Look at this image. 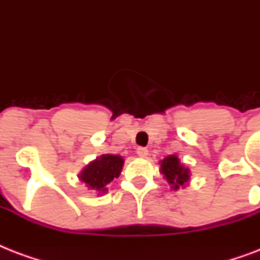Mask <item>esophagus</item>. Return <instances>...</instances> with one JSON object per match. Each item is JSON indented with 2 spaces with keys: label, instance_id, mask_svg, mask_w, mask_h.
Wrapping results in <instances>:
<instances>
[{
  "label": "esophagus",
  "instance_id": "34e87169",
  "mask_svg": "<svg viewBox=\"0 0 260 260\" xmlns=\"http://www.w3.org/2000/svg\"><path fill=\"white\" fill-rule=\"evenodd\" d=\"M136 154H138L140 158H146L147 155H148V150L144 148V147H139L138 150H136Z\"/></svg>",
  "mask_w": 260,
  "mask_h": 260
}]
</instances>
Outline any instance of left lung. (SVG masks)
<instances>
[{"mask_svg":"<svg viewBox=\"0 0 260 260\" xmlns=\"http://www.w3.org/2000/svg\"><path fill=\"white\" fill-rule=\"evenodd\" d=\"M160 173L174 190L183 187L190 179V170L182 165L177 155H169L167 158L160 160Z\"/></svg>","mask_w":260,"mask_h":260,"instance_id":"8db88e82","label":"left lung"}]
</instances>
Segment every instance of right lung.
<instances>
[{"mask_svg":"<svg viewBox=\"0 0 260 260\" xmlns=\"http://www.w3.org/2000/svg\"><path fill=\"white\" fill-rule=\"evenodd\" d=\"M124 159L120 155L105 154L90 162L79 174V179L91 190L104 194L108 191L106 185L117 178L122 170Z\"/></svg>","mask_w":260,"mask_h":260,"instance_id":"right-lung-1","label":"right lung"}]
</instances>
